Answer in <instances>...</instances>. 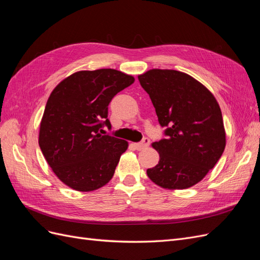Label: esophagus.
Returning a JSON list of instances; mask_svg holds the SVG:
<instances>
[{
    "label": "esophagus",
    "mask_w": 260,
    "mask_h": 260,
    "mask_svg": "<svg viewBox=\"0 0 260 260\" xmlns=\"http://www.w3.org/2000/svg\"><path fill=\"white\" fill-rule=\"evenodd\" d=\"M149 143H151V141H149V139L145 138V139H143L142 141H141V142L135 143L133 145H135V147L138 149V151H142V149L146 148L149 145Z\"/></svg>",
    "instance_id": "1"
}]
</instances>
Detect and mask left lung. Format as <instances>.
<instances>
[{"label": "left lung", "instance_id": "1", "mask_svg": "<svg viewBox=\"0 0 260 260\" xmlns=\"http://www.w3.org/2000/svg\"><path fill=\"white\" fill-rule=\"evenodd\" d=\"M166 139L152 146L159 161L146 170L160 187L183 190L199 183L221 157L225 131L221 109L205 85L172 69H151L140 75Z\"/></svg>", "mask_w": 260, "mask_h": 260}]
</instances>
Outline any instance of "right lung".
<instances>
[{
	"instance_id": "1",
	"label": "right lung",
	"mask_w": 260,
	"mask_h": 260,
	"mask_svg": "<svg viewBox=\"0 0 260 260\" xmlns=\"http://www.w3.org/2000/svg\"><path fill=\"white\" fill-rule=\"evenodd\" d=\"M133 82L132 76L116 69L81 70L52 91L40 123L39 145L54 174L73 190H98L113 178L128 142L102 136L100 129H111L108 104Z\"/></svg>"
}]
</instances>
